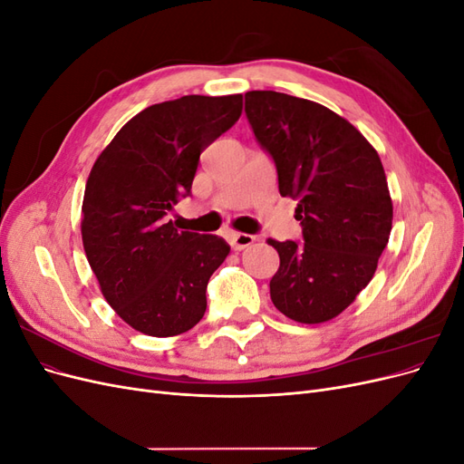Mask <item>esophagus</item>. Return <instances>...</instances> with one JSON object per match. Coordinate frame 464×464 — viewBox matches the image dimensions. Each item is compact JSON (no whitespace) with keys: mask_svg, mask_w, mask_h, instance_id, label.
I'll return each mask as SVG.
<instances>
[{"mask_svg":"<svg viewBox=\"0 0 464 464\" xmlns=\"http://www.w3.org/2000/svg\"><path fill=\"white\" fill-rule=\"evenodd\" d=\"M228 237H230V246H232L236 251L246 249V247H249L251 244L256 242V236L244 234V232H232Z\"/></svg>","mask_w":464,"mask_h":464,"instance_id":"esophagus-1","label":"esophagus"}]
</instances>
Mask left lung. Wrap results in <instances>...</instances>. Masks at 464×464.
Segmentation results:
<instances>
[{
	"mask_svg": "<svg viewBox=\"0 0 464 464\" xmlns=\"http://www.w3.org/2000/svg\"><path fill=\"white\" fill-rule=\"evenodd\" d=\"M246 118L275 162L280 195L298 201L302 227L304 242L269 240L280 257L271 300L298 323L329 321L368 286L389 242L382 160L353 123L305 98L251 91Z\"/></svg>",
	"mask_w": 464,
	"mask_h": 464,
	"instance_id": "8db88e82",
	"label": "left lung"
}]
</instances>
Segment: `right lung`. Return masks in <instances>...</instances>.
I'll return each mask as SVG.
<instances>
[{"label":"right lung","instance_id":"1","mask_svg":"<svg viewBox=\"0 0 464 464\" xmlns=\"http://www.w3.org/2000/svg\"><path fill=\"white\" fill-rule=\"evenodd\" d=\"M242 114V94H189L139 111L94 162L82 199V246L106 302L137 331L174 336L198 325L207 285L230 246L174 228L201 152Z\"/></svg>","mask_w":464,"mask_h":464}]
</instances>
